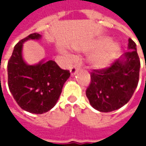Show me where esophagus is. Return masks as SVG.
Returning <instances> with one entry per match:
<instances>
[{
	"label": "esophagus",
	"mask_w": 146,
	"mask_h": 146,
	"mask_svg": "<svg viewBox=\"0 0 146 146\" xmlns=\"http://www.w3.org/2000/svg\"><path fill=\"white\" fill-rule=\"evenodd\" d=\"M79 68H80V66L78 64L74 65L71 68H70V75L72 76H74L76 75V73H77V71L79 70Z\"/></svg>",
	"instance_id": "34e87169"
}]
</instances>
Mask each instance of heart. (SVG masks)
<instances>
[{"label":"heart","mask_w":146,"mask_h":146,"mask_svg":"<svg viewBox=\"0 0 146 146\" xmlns=\"http://www.w3.org/2000/svg\"><path fill=\"white\" fill-rule=\"evenodd\" d=\"M120 44L115 40H110L108 36L96 40L88 51L96 50L90 56L88 63L94 70H103L108 67L120 52Z\"/></svg>","instance_id":"b5f03b06"}]
</instances>
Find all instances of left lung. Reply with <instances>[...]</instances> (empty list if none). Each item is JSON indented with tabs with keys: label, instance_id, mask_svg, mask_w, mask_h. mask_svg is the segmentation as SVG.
I'll list each match as a JSON object with an SVG mask.
<instances>
[{
	"label": "left lung",
	"instance_id": "left-lung-1",
	"mask_svg": "<svg viewBox=\"0 0 146 146\" xmlns=\"http://www.w3.org/2000/svg\"><path fill=\"white\" fill-rule=\"evenodd\" d=\"M140 67L137 44L128 39L127 52L109 68L91 73V84L86 90L90 105L100 112H110L123 106L137 87Z\"/></svg>",
	"mask_w": 146,
	"mask_h": 146
}]
</instances>
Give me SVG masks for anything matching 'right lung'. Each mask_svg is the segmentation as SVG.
<instances>
[{
  "label": "right lung",
  "instance_id": "obj_1",
  "mask_svg": "<svg viewBox=\"0 0 146 146\" xmlns=\"http://www.w3.org/2000/svg\"><path fill=\"white\" fill-rule=\"evenodd\" d=\"M42 36L33 33L20 40L14 48L7 66L9 91L20 107L32 114H44L56 105L62 89L70 74L52 60H40L27 64L23 57V44L40 40Z\"/></svg>",
  "mask_w": 146,
  "mask_h": 146
}]
</instances>
